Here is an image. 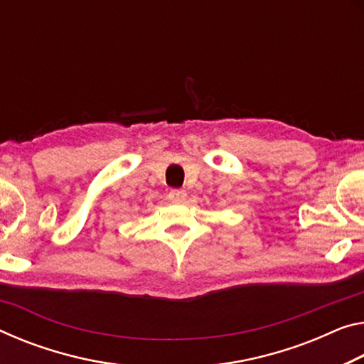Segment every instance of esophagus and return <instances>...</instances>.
Masks as SVG:
<instances>
[{
	"label": "esophagus",
	"mask_w": 364,
	"mask_h": 364,
	"mask_svg": "<svg viewBox=\"0 0 364 364\" xmlns=\"http://www.w3.org/2000/svg\"><path fill=\"white\" fill-rule=\"evenodd\" d=\"M186 196H188V193L184 191V189H171L168 194V199L171 200V203H184Z\"/></svg>",
	"instance_id": "esophagus-1"
}]
</instances>
